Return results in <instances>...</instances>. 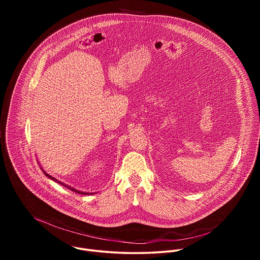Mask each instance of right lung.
Wrapping results in <instances>:
<instances>
[{"mask_svg":"<svg viewBox=\"0 0 260 260\" xmlns=\"http://www.w3.org/2000/svg\"><path fill=\"white\" fill-rule=\"evenodd\" d=\"M43 173H44V174H45V175H46V176H47V177H48V178H50V179H51V180H53V181H55V182H57V183H59V184H61V185H62V186H64V187H67V188H69V189H70V190H72V191H74V192H77V193H80V194H87V196H88V194H90V193H88V192H82V191H79V190H76V189H74V188H72V187H70V186H68V185H66V184H64V183H61V182H60V181H57V180H56V179H54V178H53V177H51V176H50V175H48V174H46V173H45V172H43Z\"/></svg>","mask_w":260,"mask_h":260,"instance_id":"right-lung-1","label":"right lung"}]
</instances>
